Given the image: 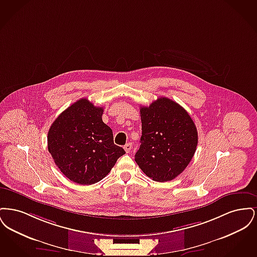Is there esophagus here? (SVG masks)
I'll list each match as a JSON object with an SVG mask.
<instances>
[{"mask_svg": "<svg viewBox=\"0 0 257 257\" xmlns=\"http://www.w3.org/2000/svg\"><path fill=\"white\" fill-rule=\"evenodd\" d=\"M131 149H132V144H131V143H128V144H126V145L124 146V150H125L127 153H129V152L131 151Z\"/></svg>", "mask_w": 257, "mask_h": 257, "instance_id": "obj_1", "label": "esophagus"}]
</instances>
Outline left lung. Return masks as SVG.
Wrapping results in <instances>:
<instances>
[{"label":"left lung","instance_id":"obj_1","mask_svg":"<svg viewBox=\"0 0 257 257\" xmlns=\"http://www.w3.org/2000/svg\"><path fill=\"white\" fill-rule=\"evenodd\" d=\"M140 111L143 133L135 161L154 181L172 180L194 157L196 125L183 107L167 97L141 107Z\"/></svg>","mask_w":257,"mask_h":257}]
</instances>
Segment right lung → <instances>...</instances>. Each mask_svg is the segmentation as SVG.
<instances>
[{
    "label": "right lung",
    "instance_id": "1",
    "mask_svg": "<svg viewBox=\"0 0 257 257\" xmlns=\"http://www.w3.org/2000/svg\"><path fill=\"white\" fill-rule=\"evenodd\" d=\"M103 108L86 98L63 110L50 127L48 150L69 180L91 185L102 180L125 154L113 144L112 131L102 120Z\"/></svg>",
    "mask_w": 257,
    "mask_h": 257
}]
</instances>
